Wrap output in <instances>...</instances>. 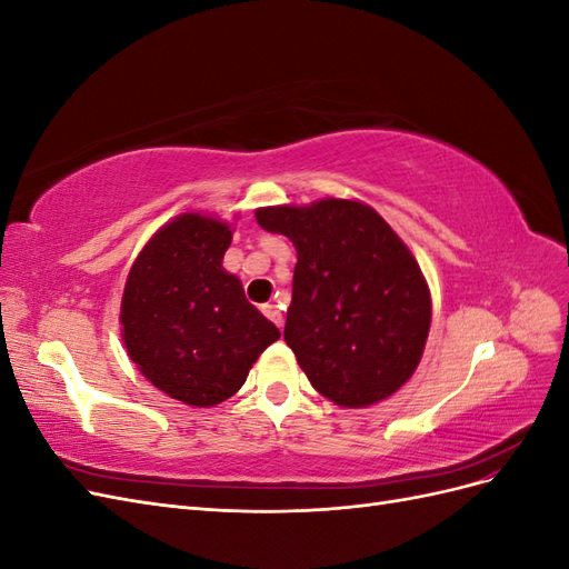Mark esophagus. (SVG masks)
Here are the masks:
<instances>
[{"mask_svg": "<svg viewBox=\"0 0 569 569\" xmlns=\"http://www.w3.org/2000/svg\"><path fill=\"white\" fill-rule=\"evenodd\" d=\"M263 313H266V318H268V320H272V322L278 325L280 330H282V325H284V316H282V311H280L278 306H263Z\"/></svg>", "mask_w": 569, "mask_h": 569, "instance_id": "34e87169", "label": "esophagus"}]
</instances>
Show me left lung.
I'll list each match as a JSON object with an SVG mask.
<instances>
[{
  "label": "left lung",
  "instance_id": "obj_1",
  "mask_svg": "<svg viewBox=\"0 0 569 569\" xmlns=\"http://www.w3.org/2000/svg\"><path fill=\"white\" fill-rule=\"evenodd\" d=\"M258 226L297 249L284 341L308 382L343 408H366L416 372L432 299L416 258L370 206L320 199L270 206Z\"/></svg>",
  "mask_w": 569,
  "mask_h": 569
}]
</instances>
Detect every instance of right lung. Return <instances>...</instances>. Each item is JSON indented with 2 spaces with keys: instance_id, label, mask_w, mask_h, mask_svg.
<instances>
[{
  "instance_id": "right-lung-1",
  "label": "right lung",
  "mask_w": 569,
  "mask_h": 569,
  "mask_svg": "<svg viewBox=\"0 0 569 569\" xmlns=\"http://www.w3.org/2000/svg\"><path fill=\"white\" fill-rule=\"evenodd\" d=\"M230 242L228 222L182 213L149 239L126 282L120 325L128 356L153 387L187 406L230 399L280 339L222 268Z\"/></svg>"
}]
</instances>
